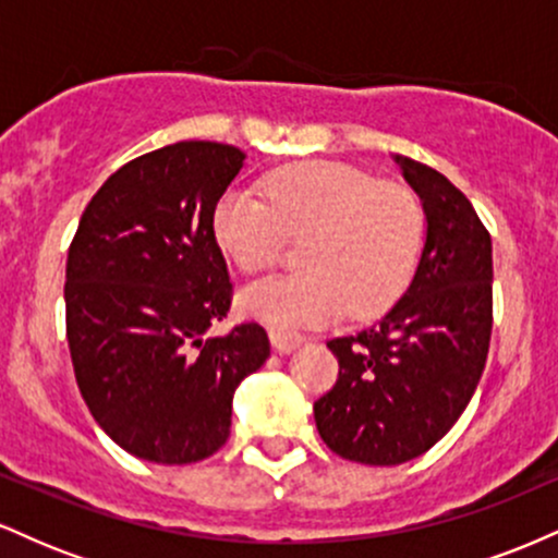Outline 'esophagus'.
Wrapping results in <instances>:
<instances>
[{"instance_id": "34e87169", "label": "esophagus", "mask_w": 558, "mask_h": 558, "mask_svg": "<svg viewBox=\"0 0 558 558\" xmlns=\"http://www.w3.org/2000/svg\"><path fill=\"white\" fill-rule=\"evenodd\" d=\"M270 341L275 345V351H280V354H291L293 349H299L301 343L306 341L301 332H293V330H286V328H272L270 330Z\"/></svg>"}]
</instances>
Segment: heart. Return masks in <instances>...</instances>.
I'll return each mask as SVG.
<instances>
[{
	"instance_id": "obj_1",
	"label": "heart",
	"mask_w": 558,
	"mask_h": 558,
	"mask_svg": "<svg viewBox=\"0 0 558 558\" xmlns=\"http://www.w3.org/2000/svg\"><path fill=\"white\" fill-rule=\"evenodd\" d=\"M420 202L341 162H299L270 172L257 191L217 198L213 233L241 272L272 267L286 235H304V270L275 275L241 293L243 310L272 325H323L388 312L407 291L422 248Z\"/></svg>"
}]
</instances>
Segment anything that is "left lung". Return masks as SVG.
I'll return each mask as SVG.
<instances>
[{
	"instance_id": "1",
	"label": "left lung",
	"mask_w": 558,
	"mask_h": 558,
	"mask_svg": "<svg viewBox=\"0 0 558 558\" xmlns=\"http://www.w3.org/2000/svg\"><path fill=\"white\" fill-rule=\"evenodd\" d=\"M427 230L403 296L373 328L332 338L338 380L315 401L319 438L349 462L393 466L451 430L475 393L493 328L490 233L446 175L393 155Z\"/></svg>"
}]
</instances>
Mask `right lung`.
<instances>
[{"mask_svg":"<svg viewBox=\"0 0 558 558\" xmlns=\"http://www.w3.org/2000/svg\"><path fill=\"white\" fill-rule=\"evenodd\" d=\"M243 159L215 141L131 159L96 191L70 243L75 380L101 430L146 462L213 457L230 435L235 388L270 356L257 323L207 336L233 296L213 213Z\"/></svg>","mask_w":558,"mask_h":558,"instance_id":"right-lung-1","label":"right lung"}]
</instances>
